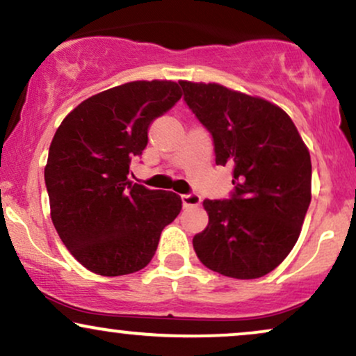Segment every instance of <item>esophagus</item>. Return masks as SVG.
Masks as SVG:
<instances>
[{
	"label": "esophagus",
	"mask_w": 356,
	"mask_h": 356,
	"mask_svg": "<svg viewBox=\"0 0 356 356\" xmlns=\"http://www.w3.org/2000/svg\"><path fill=\"white\" fill-rule=\"evenodd\" d=\"M181 201L185 208H193V206H200L201 196L196 195V193H188V195L181 196Z\"/></svg>",
	"instance_id": "obj_1"
}]
</instances>
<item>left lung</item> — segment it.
Wrapping results in <instances>:
<instances>
[{"mask_svg":"<svg viewBox=\"0 0 356 356\" xmlns=\"http://www.w3.org/2000/svg\"><path fill=\"white\" fill-rule=\"evenodd\" d=\"M211 134L216 165L232 166L229 200H204L209 221L193 238L203 264L234 279L274 270L300 236L312 200V163L291 117L269 100L219 84L179 81Z\"/></svg>","mask_w":356,"mask_h":356,"instance_id":"obj_1","label":"left lung"}]
</instances>
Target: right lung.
<instances>
[{
    "mask_svg": "<svg viewBox=\"0 0 356 356\" xmlns=\"http://www.w3.org/2000/svg\"><path fill=\"white\" fill-rule=\"evenodd\" d=\"M179 99L177 82H127L79 104L56 130L44 168L52 225L90 272L115 277L143 269L181 211L177 193L129 179L148 127Z\"/></svg>",
    "mask_w": 356,
    "mask_h": 356,
    "instance_id": "add662e5",
    "label": "right lung"
}]
</instances>
